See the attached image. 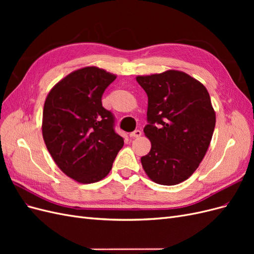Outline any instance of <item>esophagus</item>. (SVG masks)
I'll list each match as a JSON object with an SVG mask.
<instances>
[{
    "mask_svg": "<svg viewBox=\"0 0 254 254\" xmlns=\"http://www.w3.org/2000/svg\"><path fill=\"white\" fill-rule=\"evenodd\" d=\"M141 134H142L141 130L136 129V130H134V131H132L131 133H130V136H131V137H139V136H141Z\"/></svg>",
    "mask_w": 254,
    "mask_h": 254,
    "instance_id": "34e87169",
    "label": "esophagus"
}]
</instances>
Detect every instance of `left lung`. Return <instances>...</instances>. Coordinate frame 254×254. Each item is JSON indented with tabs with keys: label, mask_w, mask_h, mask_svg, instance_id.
I'll list each match as a JSON object with an SVG mask.
<instances>
[{
	"label": "left lung",
	"mask_w": 254,
	"mask_h": 254,
	"mask_svg": "<svg viewBox=\"0 0 254 254\" xmlns=\"http://www.w3.org/2000/svg\"><path fill=\"white\" fill-rule=\"evenodd\" d=\"M136 81L148 96L144 133L151 149L141 158L143 168L153 182L175 186L193 175L209 148L216 122L209 92L175 70Z\"/></svg>",
	"instance_id": "1"
}]
</instances>
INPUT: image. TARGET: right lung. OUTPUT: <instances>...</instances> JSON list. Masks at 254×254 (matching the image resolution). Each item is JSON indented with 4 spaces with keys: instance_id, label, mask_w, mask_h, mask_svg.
<instances>
[{
    "instance_id": "right-lung-1",
    "label": "right lung",
    "mask_w": 254,
    "mask_h": 254,
    "mask_svg": "<svg viewBox=\"0 0 254 254\" xmlns=\"http://www.w3.org/2000/svg\"><path fill=\"white\" fill-rule=\"evenodd\" d=\"M117 76L95 66L68 74L45 99L42 134L52 158L70 178L94 183L109 174L124 145L102 97Z\"/></svg>"
}]
</instances>
